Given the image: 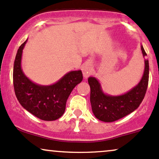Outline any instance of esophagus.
I'll return each instance as SVG.
<instances>
[{"label": "esophagus", "instance_id": "34e87169", "mask_svg": "<svg viewBox=\"0 0 159 159\" xmlns=\"http://www.w3.org/2000/svg\"><path fill=\"white\" fill-rule=\"evenodd\" d=\"M82 70H83V76H84L85 79L88 78L92 74V67H91L90 64L85 63V65H83L82 67Z\"/></svg>", "mask_w": 159, "mask_h": 159}]
</instances>
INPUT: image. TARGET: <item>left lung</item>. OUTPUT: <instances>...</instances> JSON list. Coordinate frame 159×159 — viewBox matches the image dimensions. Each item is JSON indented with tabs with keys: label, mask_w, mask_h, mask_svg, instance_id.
Segmentation results:
<instances>
[{
	"label": "left lung",
	"mask_w": 159,
	"mask_h": 159,
	"mask_svg": "<svg viewBox=\"0 0 159 159\" xmlns=\"http://www.w3.org/2000/svg\"><path fill=\"white\" fill-rule=\"evenodd\" d=\"M143 57L147 56L140 46ZM149 61H144V72L137 84L125 94L110 95L103 91L99 80L93 76L89 77L90 85V102L94 116L105 122H112L134 111L144 98L149 82Z\"/></svg>",
	"instance_id": "left-lung-1"
}]
</instances>
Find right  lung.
I'll return each instance as SVG.
<instances>
[{"label": "right lung", "instance_id": "add662e5", "mask_svg": "<svg viewBox=\"0 0 159 159\" xmlns=\"http://www.w3.org/2000/svg\"><path fill=\"white\" fill-rule=\"evenodd\" d=\"M28 39L19 46L13 66V85L20 104L37 118L44 121L59 119L65 111L66 102L72 90L83 80L80 70H71L56 83L39 85L31 81L22 68V52Z\"/></svg>", "mask_w": 159, "mask_h": 159}]
</instances>
